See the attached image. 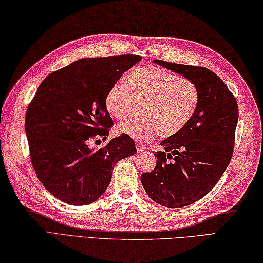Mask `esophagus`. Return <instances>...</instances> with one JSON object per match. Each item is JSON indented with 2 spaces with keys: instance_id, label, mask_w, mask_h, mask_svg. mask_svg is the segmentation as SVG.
<instances>
[{
  "instance_id": "34e87169",
  "label": "esophagus",
  "mask_w": 263,
  "mask_h": 263,
  "mask_svg": "<svg viewBox=\"0 0 263 263\" xmlns=\"http://www.w3.org/2000/svg\"><path fill=\"white\" fill-rule=\"evenodd\" d=\"M136 147H137L138 153H142L143 150H146V147H144L141 142H137L136 143Z\"/></svg>"
}]
</instances>
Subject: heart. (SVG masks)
I'll use <instances>...</instances> for the list:
<instances>
[{
    "label": "heart",
    "mask_w": 263,
    "mask_h": 263,
    "mask_svg": "<svg viewBox=\"0 0 263 263\" xmlns=\"http://www.w3.org/2000/svg\"><path fill=\"white\" fill-rule=\"evenodd\" d=\"M142 103V116L131 117L117 131L144 141L157 136L174 137L197 113L200 90L197 83L173 72L148 65L132 70L125 82H115L105 96V108L115 120H123Z\"/></svg>",
    "instance_id": "obj_1"
}]
</instances>
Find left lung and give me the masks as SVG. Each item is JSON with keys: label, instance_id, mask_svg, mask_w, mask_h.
Segmentation results:
<instances>
[{"label": "left lung", "instance_id": "left-lung-1", "mask_svg": "<svg viewBox=\"0 0 263 263\" xmlns=\"http://www.w3.org/2000/svg\"><path fill=\"white\" fill-rule=\"evenodd\" d=\"M166 69L191 79L200 103L187 126L160 142L157 164L143 173L141 183L155 202L168 208L194 203L208 194L224 174L233 156L238 105L219 77L203 66L155 60Z\"/></svg>", "mask_w": 263, "mask_h": 263}]
</instances>
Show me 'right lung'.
Here are the masks:
<instances>
[{
    "label": "right lung",
    "mask_w": 263,
    "mask_h": 263,
    "mask_svg": "<svg viewBox=\"0 0 263 263\" xmlns=\"http://www.w3.org/2000/svg\"><path fill=\"white\" fill-rule=\"evenodd\" d=\"M141 60L133 54L81 59L48 74L26 111L30 160L38 180L55 198L72 205L92 203L111 180L114 165L137 153L126 135L91 149L108 137L113 120L105 96Z\"/></svg>",
    "instance_id": "right-lung-1"
}]
</instances>
